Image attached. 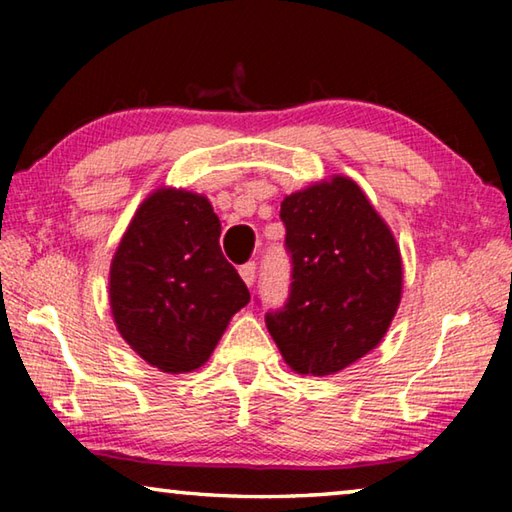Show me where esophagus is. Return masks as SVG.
I'll return each instance as SVG.
<instances>
[{
    "instance_id": "34e87169",
    "label": "esophagus",
    "mask_w": 512,
    "mask_h": 512,
    "mask_svg": "<svg viewBox=\"0 0 512 512\" xmlns=\"http://www.w3.org/2000/svg\"><path fill=\"white\" fill-rule=\"evenodd\" d=\"M255 273H257V264L255 262H248V264H244L239 268V275H241V280H244L248 287H253V282H255Z\"/></svg>"
}]
</instances>
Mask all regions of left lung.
<instances>
[{
  "label": "left lung",
  "mask_w": 512,
  "mask_h": 512,
  "mask_svg": "<svg viewBox=\"0 0 512 512\" xmlns=\"http://www.w3.org/2000/svg\"><path fill=\"white\" fill-rule=\"evenodd\" d=\"M291 257L289 298L266 311L284 361L332 375L384 339L402 296V259L357 183L336 176L282 201Z\"/></svg>",
  "instance_id": "obj_1"
}]
</instances>
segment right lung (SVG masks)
<instances>
[{
  "label": "right lung",
  "instance_id": "obj_1",
  "mask_svg": "<svg viewBox=\"0 0 512 512\" xmlns=\"http://www.w3.org/2000/svg\"><path fill=\"white\" fill-rule=\"evenodd\" d=\"M210 201L160 189L140 205L110 266V307L119 334L164 372L210 359L250 293L223 257Z\"/></svg>",
  "mask_w": 512,
  "mask_h": 512
}]
</instances>
